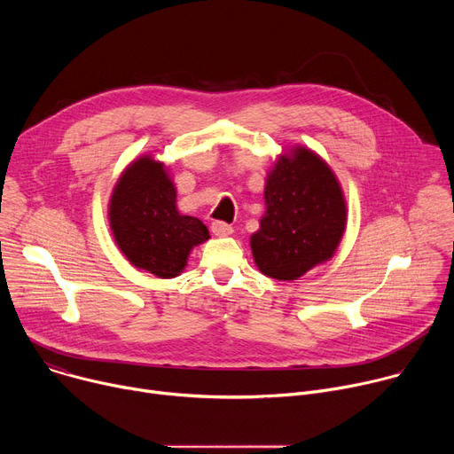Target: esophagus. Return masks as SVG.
<instances>
[{
	"label": "esophagus",
	"instance_id": "34e87169",
	"mask_svg": "<svg viewBox=\"0 0 454 454\" xmlns=\"http://www.w3.org/2000/svg\"><path fill=\"white\" fill-rule=\"evenodd\" d=\"M212 231H214V235L228 237V235H231V233H233V228H231L228 223L215 221V223H212Z\"/></svg>",
	"mask_w": 454,
	"mask_h": 454
}]
</instances>
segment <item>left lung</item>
<instances>
[{
    "label": "left lung",
    "mask_w": 454,
    "mask_h": 454,
    "mask_svg": "<svg viewBox=\"0 0 454 454\" xmlns=\"http://www.w3.org/2000/svg\"><path fill=\"white\" fill-rule=\"evenodd\" d=\"M264 200L261 228L249 240L261 273L296 280L333 258L347 226V203L334 172L316 153L294 147L280 156Z\"/></svg>",
    "instance_id": "8db88e82"
}]
</instances>
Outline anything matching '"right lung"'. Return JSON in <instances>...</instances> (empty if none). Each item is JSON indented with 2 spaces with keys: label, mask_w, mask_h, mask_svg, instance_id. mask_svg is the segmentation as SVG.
I'll return each instance as SVG.
<instances>
[{
  "label": "right lung",
  "mask_w": 454,
  "mask_h": 454,
  "mask_svg": "<svg viewBox=\"0 0 454 454\" xmlns=\"http://www.w3.org/2000/svg\"><path fill=\"white\" fill-rule=\"evenodd\" d=\"M109 224L127 261L158 278L177 277L190 249L210 239L203 221L177 212L174 183L151 156L121 172L109 201Z\"/></svg>",
  "instance_id": "right-lung-1"
}]
</instances>
